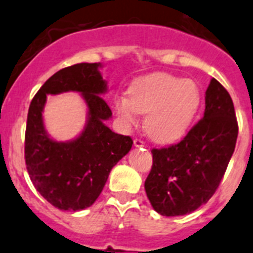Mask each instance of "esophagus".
Wrapping results in <instances>:
<instances>
[{"label": "esophagus", "mask_w": 253, "mask_h": 253, "mask_svg": "<svg viewBox=\"0 0 253 253\" xmlns=\"http://www.w3.org/2000/svg\"><path fill=\"white\" fill-rule=\"evenodd\" d=\"M133 146H136V148H141V146H145V143H144L143 140L135 139L133 140Z\"/></svg>", "instance_id": "esophagus-1"}]
</instances>
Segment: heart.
Returning <instances> with one entry per match:
<instances>
[{
    "mask_svg": "<svg viewBox=\"0 0 253 253\" xmlns=\"http://www.w3.org/2000/svg\"><path fill=\"white\" fill-rule=\"evenodd\" d=\"M201 104V90L193 80L154 73L131 84L128 97L114 101L118 117L126 126L136 123L137 113L146 114L144 128L158 143H171L188 131Z\"/></svg>",
    "mask_w": 253,
    "mask_h": 253,
    "instance_id": "obj_1",
    "label": "heart"
}]
</instances>
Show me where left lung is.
I'll return each instance as SVG.
<instances>
[{
	"label": "left lung",
	"mask_w": 253,
	"mask_h": 253,
	"mask_svg": "<svg viewBox=\"0 0 253 253\" xmlns=\"http://www.w3.org/2000/svg\"><path fill=\"white\" fill-rule=\"evenodd\" d=\"M205 99V116L180 143L152 149L144 186L162 216L186 215L209 202L234 153L238 122L230 95L212 78Z\"/></svg>",
	"instance_id": "1"
}]
</instances>
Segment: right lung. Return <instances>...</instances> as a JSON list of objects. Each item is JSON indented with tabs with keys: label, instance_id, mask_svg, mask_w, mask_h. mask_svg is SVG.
<instances>
[{
	"label": "right lung",
	"instance_id": "obj_1",
	"mask_svg": "<svg viewBox=\"0 0 253 253\" xmlns=\"http://www.w3.org/2000/svg\"><path fill=\"white\" fill-rule=\"evenodd\" d=\"M100 63H80L51 76L35 95L25 130V165L37 192L61 211H81L97 199L110 169L130 152L132 139L118 135L105 125L112 110L101 95L107 92ZM74 90L87 105V122L80 136L56 142L44 128L47 94Z\"/></svg>",
	"mask_w": 253,
	"mask_h": 253
}]
</instances>
